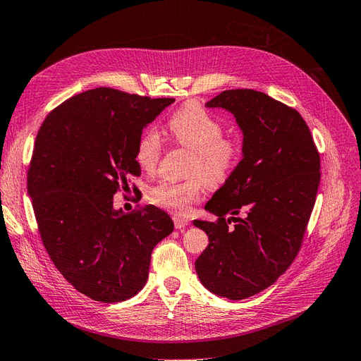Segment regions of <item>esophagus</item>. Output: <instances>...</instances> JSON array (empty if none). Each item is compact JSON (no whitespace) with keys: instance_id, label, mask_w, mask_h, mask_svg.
<instances>
[{"instance_id":"34e87169","label":"esophagus","mask_w":361,"mask_h":361,"mask_svg":"<svg viewBox=\"0 0 361 361\" xmlns=\"http://www.w3.org/2000/svg\"><path fill=\"white\" fill-rule=\"evenodd\" d=\"M173 225H176L177 229H184L189 225V220L181 216H173Z\"/></svg>"}]
</instances>
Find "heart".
I'll return each instance as SVG.
<instances>
[{
    "instance_id": "1",
    "label": "heart",
    "mask_w": 361,
    "mask_h": 361,
    "mask_svg": "<svg viewBox=\"0 0 361 361\" xmlns=\"http://www.w3.org/2000/svg\"><path fill=\"white\" fill-rule=\"evenodd\" d=\"M168 129L173 141L193 151L190 176H201L208 185L225 183L240 159V145L224 137V126L216 117L196 103H189L172 115ZM161 154V139L149 127L139 136L135 159L145 172H153ZM204 181L192 177L185 181L164 180L148 190V200L172 213L185 214L190 205L201 197Z\"/></svg>"
}]
</instances>
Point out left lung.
<instances>
[{
    "instance_id": "left-lung-1",
    "label": "left lung",
    "mask_w": 361,
    "mask_h": 361,
    "mask_svg": "<svg viewBox=\"0 0 361 361\" xmlns=\"http://www.w3.org/2000/svg\"><path fill=\"white\" fill-rule=\"evenodd\" d=\"M205 106L234 115L243 147L205 204L216 222L193 220L208 235L195 269L210 293L243 300L273 285L295 259L317 200L319 154L301 115L261 91L226 90Z\"/></svg>"
}]
</instances>
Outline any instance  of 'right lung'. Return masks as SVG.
Masks as SVG:
<instances>
[{"mask_svg":"<svg viewBox=\"0 0 361 361\" xmlns=\"http://www.w3.org/2000/svg\"><path fill=\"white\" fill-rule=\"evenodd\" d=\"M173 99L96 88L66 100L43 121L28 169V195L52 262L84 295L118 303L148 279L151 252L173 231L154 205L126 214L114 195L139 177V136Z\"/></svg>","mask_w":361,"mask_h":361,"instance_id":"1","label":"right lung"}]
</instances>
